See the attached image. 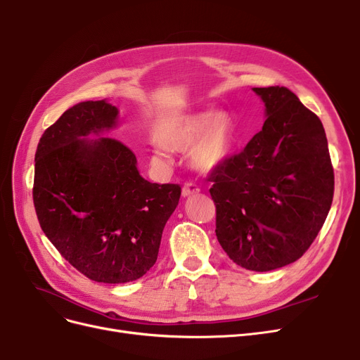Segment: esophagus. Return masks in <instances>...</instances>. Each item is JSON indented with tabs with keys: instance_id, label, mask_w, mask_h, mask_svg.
<instances>
[{
	"instance_id": "34e87169",
	"label": "esophagus",
	"mask_w": 360,
	"mask_h": 360,
	"mask_svg": "<svg viewBox=\"0 0 360 360\" xmlns=\"http://www.w3.org/2000/svg\"><path fill=\"white\" fill-rule=\"evenodd\" d=\"M200 191H201V189L197 186V184L189 181V183H184V186H183V189H181V195H183V197H191V195L200 193Z\"/></svg>"
}]
</instances>
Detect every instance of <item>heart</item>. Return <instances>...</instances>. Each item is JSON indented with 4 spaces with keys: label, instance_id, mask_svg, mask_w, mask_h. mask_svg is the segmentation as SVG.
Listing matches in <instances>:
<instances>
[{
    "label": "heart",
    "instance_id": "b5f03b06",
    "mask_svg": "<svg viewBox=\"0 0 360 360\" xmlns=\"http://www.w3.org/2000/svg\"><path fill=\"white\" fill-rule=\"evenodd\" d=\"M163 146L172 150L186 151L191 148V158L195 168L202 172H212L219 168L231 153L233 122L225 111L186 114L171 122L160 132ZM155 159L168 160L162 148L155 150Z\"/></svg>",
    "mask_w": 360,
    "mask_h": 360
}]
</instances>
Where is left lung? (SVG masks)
Segmentation results:
<instances>
[{
  "instance_id": "1",
  "label": "left lung",
  "mask_w": 360,
  "mask_h": 360,
  "mask_svg": "<svg viewBox=\"0 0 360 360\" xmlns=\"http://www.w3.org/2000/svg\"><path fill=\"white\" fill-rule=\"evenodd\" d=\"M263 129L210 181L216 237L236 264L269 271L299 259L333 200V167L320 118L285 86L254 89Z\"/></svg>"
}]
</instances>
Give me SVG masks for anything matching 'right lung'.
<instances>
[{"label": "right lung", "mask_w": 360, "mask_h": 360, "mask_svg": "<svg viewBox=\"0 0 360 360\" xmlns=\"http://www.w3.org/2000/svg\"><path fill=\"white\" fill-rule=\"evenodd\" d=\"M106 101L72 106L41 135L32 200L43 233L82 275L103 284L139 279L155 266L180 184L139 176L134 151L99 135L117 124Z\"/></svg>", "instance_id": "1"}]
</instances>
